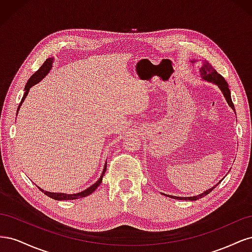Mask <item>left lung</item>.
<instances>
[{
  "label": "left lung",
  "instance_id": "obj_1",
  "mask_svg": "<svg viewBox=\"0 0 252 252\" xmlns=\"http://www.w3.org/2000/svg\"><path fill=\"white\" fill-rule=\"evenodd\" d=\"M190 63L194 64L195 61H190ZM200 75L203 81H207L209 83H213L216 84V85L220 88V90L222 91V94L224 95V97L226 98V102L227 104L230 106L231 109L235 112V108H234V105L232 103V100H231V94H230V90H229V87H228V84L227 82L225 81V79L220 75V73H218L216 71L215 68H213L208 62H206V61H204L201 68H200ZM223 180V179H222ZM222 180H220L217 185H215L213 187H211L210 189L206 190V191L202 192L201 194H197V195H194V196H174V195H170L171 199H175V200H185V201H196L199 199H202L203 196L207 195L210 191H212L213 189H215L220 182H222Z\"/></svg>",
  "mask_w": 252,
  "mask_h": 252
}]
</instances>
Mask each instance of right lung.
I'll list each match as a JSON object with an SVG mask.
<instances>
[{
    "mask_svg": "<svg viewBox=\"0 0 252 252\" xmlns=\"http://www.w3.org/2000/svg\"><path fill=\"white\" fill-rule=\"evenodd\" d=\"M53 58H49V59H47L46 61H45V63L41 66V68L39 70H37L36 72H34L32 77H30V79L28 80V82H27V84L25 85V89H24V91H25V94H24V95H23V97H22V100H21V103H20V105H19V107H18V110H17V116H18V112H19V109H20V107L22 106V104H23V102L25 101V98H26V96H27V94H28V93H29V89L32 88V86H34L35 84H37L39 82H41L45 77H46V75L49 73V71L51 70V68H52V63H53ZM106 168H107V162L105 163V165H104V169H103V172H102V174L100 175V178H98V180L94 183V185H91L90 187H88L87 189H85V190H83V191H81V192H78V193H72V194H68V193H63V192H49V191H46V190H44V189H42V188H40L39 187V189L41 190L42 192H44V194H46L47 196H49V197H51V199H53V200H57V201H67V200H78V199H81V197H85V196H87V195H89L90 193H93L94 190L101 185V183H102V180H103V177H104V174H105V172H106Z\"/></svg>",
    "mask_w": 252,
    "mask_h": 252,
    "instance_id": "1",
    "label": "right lung"
}]
</instances>
